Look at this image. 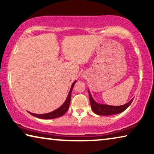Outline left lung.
Here are the masks:
<instances>
[{
  "label": "left lung",
  "mask_w": 154,
  "mask_h": 154,
  "mask_svg": "<svg viewBox=\"0 0 154 154\" xmlns=\"http://www.w3.org/2000/svg\"><path fill=\"white\" fill-rule=\"evenodd\" d=\"M88 91L92 110L95 114L99 115V116H111V115L120 113L125 111L130 106V104L133 102V100H134V98H133L127 104L121 105V106H111V105L99 104L94 100L89 90Z\"/></svg>",
  "instance_id": "8db88e82"
}]
</instances>
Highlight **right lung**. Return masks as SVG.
<instances>
[{
    "instance_id": "1",
    "label": "right lung",
    "mask_w": 154,
    "mask_h": 154,
    "mask_svg": "<svg viewBox=\"0 0 154 154\" xmlns=\"http://www.w3.org/2000/svg\"><path fill=\"white\" fill-rule=\"evenodd\" d=\"M76 82L77 81H75L73 82L72 86H71L70 92L69 93H68V95L67 98H66L65 102H64L60 107L58 108V109L54 110L53 111L50 112V113H48L45 114H35V113H30V112H29V114H31L32 116L36 117V118H38L45 119V120L57 118H59V117L63 116V115L67 112V111L68 110V108H69L70 103V98H71V93H72L73 86H74V85Z\"/></svg>"
}]
</instances>
